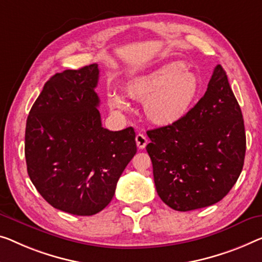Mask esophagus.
<instances>
[{"mask_svg": "<svg viewBox=\"0 0 262 262\" xmlns=\"http://www.w3.org/2000/svg\"><path fill=\"white\" fill-rule=\"evenodd\" d=\"M135 141H136V146H138L140 149H143V148L147 146V142H148L146 135H144L143 133H139V134L136 135Z\"/></svg>", "mask_w": 262, "mask_h": 262, "instance_id": "esophagus-1", "label": "esophagus"}]
</instances>
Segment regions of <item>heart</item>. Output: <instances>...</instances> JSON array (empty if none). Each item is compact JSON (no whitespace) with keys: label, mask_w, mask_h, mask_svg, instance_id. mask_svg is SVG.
<instances>
[{"label":"heart","mask_w":262,"mask_h":262,"mask_svg":"<svg viewBox=\"0 0 262 262\" xmlns=\"http://www.w3.org/2000/svg\"><path fill=\"white\" fill-rule=\"evenodd\" d=\"M124 91L129 99L144 103V114L151 123L167 127L188 114L200 95L201 80L182 62H170L133 77ZM109 104L119 111L129 107L119 94L109 96Z\"/></svg>","instance_id":"b5f03b06"}]
</instances>
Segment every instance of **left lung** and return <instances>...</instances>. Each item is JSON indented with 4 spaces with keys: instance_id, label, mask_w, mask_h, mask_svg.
Segmentation results:
<instances>
[{
    "instance_id": "8db88e82",
    "label": "left lung",
    "mask_w": 262,
    "mask_h": 262,
    "mask_svg": "<svg viewBox=\"0 0 262 262\" xmlns=\"http://www.w3.org/2000/svg\"><path fill=\"white\" fill-rule=\"evenodd\" d=\"M156 192L179 212L222 200L240 177L246 153L243 113L220 64L205 95L178 123L147 132Z\"/></svg>"
}]
</instances>
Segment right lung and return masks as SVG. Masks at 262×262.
I'll return each instance as SVG.
<instances>
[{
    "instance_id": "add662e5",
    "label": "right lung",
    "mask_w": 262,
    "mask_h": 262,
    "mask_svg": "<svg viewBox=\"0 0 262 262\" xmlns=\"http://www.w3.org/2000/svg\"><path fill=\"white\" fill-rule=\"evenodd\" d=\"M99 74L96 63L55 74L27 119L30 180L49 205L74 215H94L107 207L136 153L133 127H102L95 92Z\"/></svg>"
}]
</instances>
